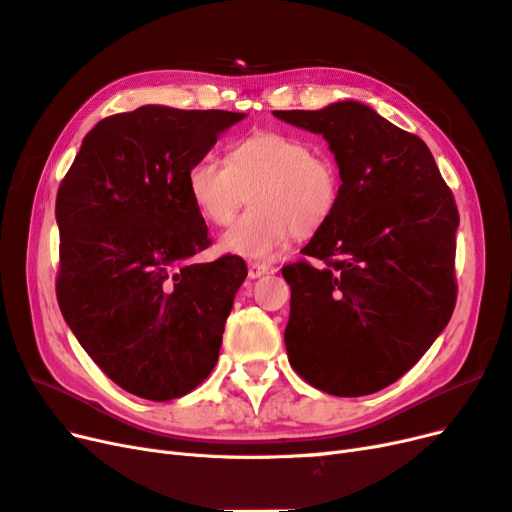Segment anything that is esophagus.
Here are the masks:
<instances>
[{"label":"esophagus","instance_id":"34e87169","mask_svg":"<svg viewBox=\"0 0 512 512\" xmlns=\"http://www.w3.org/2000/svg\"><path fill=\"white\" fill-rule=\"evenodd\" d=\"M270 272H272V266H268V263H263V261H251L249 263V276L251 278H259V276L270 274Z\"/></svg>","mask_w":512,"mask_h":512}]
</instances>
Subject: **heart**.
I'll list each match as a JSON object with an SVG mask.
<instances>
[{
  "label": "heart",
  "mask_w": 512,
  "mask_h": 512,
  "mask_svg": "<svg viewBox=\"0 0 512 512\" xmlns=\"http://www.w3.org/2000/svg\"><path fill=\"white\" fill-rule=\"evenodd\" d=\"M191 202L212 225H227L251 195V210L221 236L225 253L268 259L293 236H312L340 202L336 163L308 140L255 131L229 146L225 163L197 159L187 172Z\"/></svg>",
  "instance_id": "b5f03b06"
}]
</instances>
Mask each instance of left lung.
<instances>
[{
  "label": "left lung",
  "mask_w": 512,
  "mask_h": 512,
  "mask_svg": "<svg viewBox=\"0 0 512 512\" xmlns=\"http://www.w3.org/2000/svg\"><path fill=\"white\" fill-rule=\"evenodd\" d=\"M321 134L340 168V202L283 268L291 287L289 364L306 383L359 398L404 376L447 327L455 300L453 193L425 142L359 102L274 110Z\"/></svg>",
  "instance_id": "left-lung-1"
}]
</instances>
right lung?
Masks as SVG:
<instances>
[{"label":"right lung","instance_id":"add662e5","mask_svg":"<svg viewBox=\"0 0 512 512\" xmlns=\"http://www.w3.org/2000/svg\"><path fill=\"white\" fill-rule=\"evenodd\" d=\"M242 119L168 106L112 114L59 185L61 315L104 374L138 398H183L219 359L246 263L189 261L210 238L187 172Z\"/></svg>","mask_w":512,"mask_h":512}]
</instances>
